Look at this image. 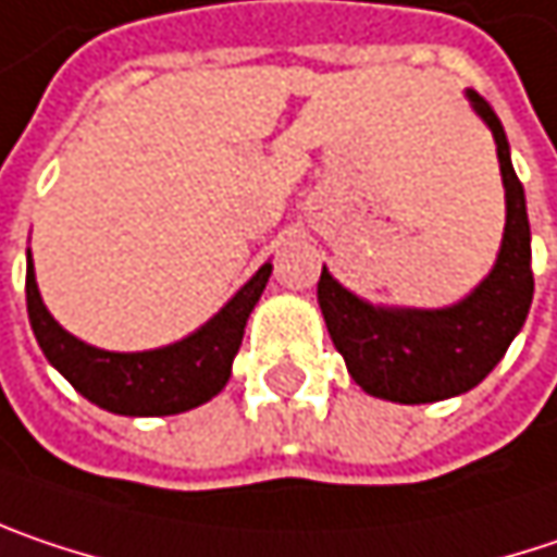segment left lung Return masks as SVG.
Masks as SVG:
<instances>
[{
    "instance_id": "left-lung-1",
    "label": "left lung",
    "mask_w": 557,
    "mask_h": 557,
    "mask_svg": "<svg viewBox=\"0 0 557 557\" xmlns=\"http://www.w3.org/2000/svg\"><path fill=\"white\" fill-rule=\"evenodd\" d=\"M466 98L495 136L507 199L500 253L482 285L454 307L418 310L374 307L342 288L326 265L317 282L326 330L351 380L364 393L403 406L450 399L479 386L504 358L533 304V250L523 183L513 174L510 145L492 103L475 91H466Z\"/></svg>"
}]
</instances>
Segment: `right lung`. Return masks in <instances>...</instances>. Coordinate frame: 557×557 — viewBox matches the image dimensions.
Wrapping results in <instances>:
<instances>
[{"mask_svg": "<svg viewBox=\"0 0 557 557\" xmlns=\"http://www.w3.org/2000/svg\"><path fill=\"white\" fill-rule=\"evenodd\" d=\"M272 275V262L199 326L193 336L151 351H103L65 333L37 292L34 262L27 250V320L47 361L69 380L88 403L113 416H177L219 396L231 377L244 326Z\"/></svg>", "mask_w": 557, "mask_h": 557, "instance_id": "right-lung-1", "label": "right lung"}]
</instances>
